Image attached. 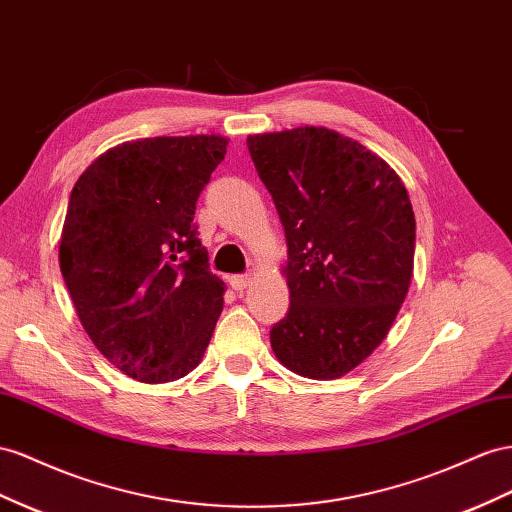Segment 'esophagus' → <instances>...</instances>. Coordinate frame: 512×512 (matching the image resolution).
<instances>
[{
	"mask_svg": "<svg viewBox=\"0 0 512 512\" xmlns=\"http://www.w3.org/2000/svg\"><path fill=\"white\" fill-rule=\"evenodd\" d=\"M250 284H252V275H250V273L232 275V278H230V286H232L234 290H239V293H241V290H245L247 286H250Z\"/></svg>",
	"mask_w": 512,
	"mask_h": 512,
	"instance_id": "obj_1",
	"label": "esophagus"
}]
</instances>
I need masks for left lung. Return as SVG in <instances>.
I'll use <instances>...</instances> for the list:
<instances>
[{"mask_svg":"<svg viewBox=\"0 0 512 512\" xmlns=\"http://www.w3.org/2000/svg\"><path fill=\"white\" fill-rule=\"evenodd\" d=\"M284 226L290 306L275 357L308 379H340L375 351L413 275L416 217L398 174L325 127L247 137Z\"/></svg>","mask_w":512,"mask_h":512,"instance_id":"obj_1","label":"left lung"}]
</instances>
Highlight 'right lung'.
Listing matches in <instances>:
<instances>
[{
    "mask_svg": "<svg viewBox=\"0 0 512 512\" xmlns=\"http://www.w3.org/2000/svg\"><path fill=\"white\" fill-rule=\"evenodd\" d=\"M222 135L146 137L96 157L68 200L60 269L94 347L124 375L168 383L200 364L224 282L193 224Z\"/></svg>",
    "mask_w": 512,
    "mask_h": 512,
    "instance_id": "add662e5",
    "label": "right lung"
}]
</instances>
